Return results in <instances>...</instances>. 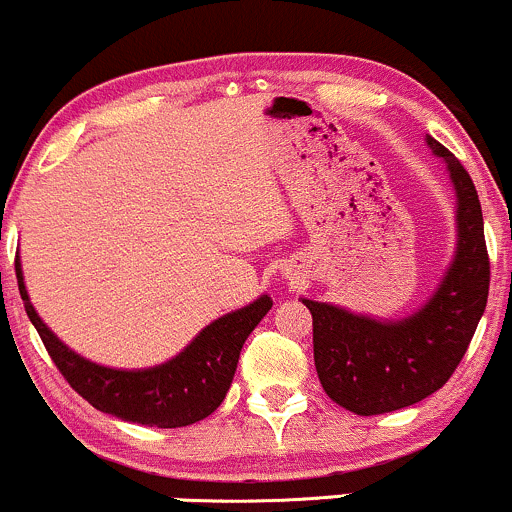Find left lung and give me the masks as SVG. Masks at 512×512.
<instances>
[{
	"label": "left lung",
	"mask_w": 512,
	"mask_h": 512,
	"mask_svg": "<svg viewBox=\"0 0 512 512\" xmlns=\"http://www.w3.org/2000/svg\"><path fill=\"white\" fill-rule=\"evenodd\" d=\"M457 189V257L440 289L413 316L381 323L303 299L313 316V359L325 393L357 415L413 406L447 384L476 333L488 301L491 262L484 213L462 162L428 136Z\"/></svg>",
	"instance_id": "1"
}]
</instances>
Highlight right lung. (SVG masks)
Wrapping results in <instances>:
<instances>
[{
  "instance_id": "1",
  "label": "right lung",
  "mask_w": 512,
  "mask_h": 512,
  "mask_svg": "<svg viewBox=\"0 0 512 512\" xmlns=\"http://www.w3.org/2000/svg\"><path fill=\"white\" fill-rule=\"evenodd\" d=\"M14 267L26 316L67 384L97 411L145 428H184L216 411L230 389L247 335L272 308L269 296H260L250 306L206 325L192 345L170 362L143 372H123L75 355L55 338L28 301L19 260Z\"/></svg>"
}]
</instances>
